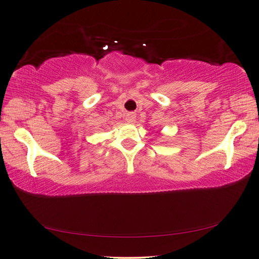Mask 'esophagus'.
<instances>
[{"label":"esophagus","mask_w":259,"mask_h":259,"mask_svg":"<svg viewBox=\"0 0 259 259\" xmlns=\"http://www.w3.org/2000/svg\"><path fill=\"white\" fill-rule=\"evenodd\" d=\"M125 119H126V121L132 122V121L134 120V119H135V114H134V112H128V113H126Z\"/></svg>","instance_id":"obj_1"}]
</instances>
